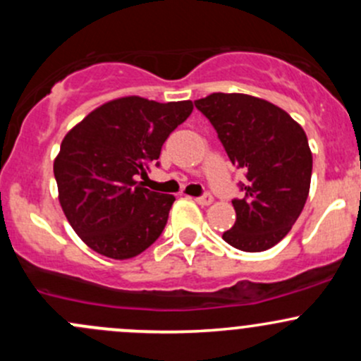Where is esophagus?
I'll use <instances>...</instances> for the list:
<instances>
[{"label": "esophagus", "mask_w": 361, "mask_h": 361, "mask_svg": "<svg viewBox=\"0 0 361 361\" xmlns=\"http://www.w3.org/2000/svg\"><path fill=\"white\" fill-rule=\"evenodd\" d=\"M195 201H197V204H201V206H207V204L213 202V197H211L209 192H206V194H202L201 197H197Z\"/></svg>", "instance_id": "1"}]
</instances>
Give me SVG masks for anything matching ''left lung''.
I'll use <instances>...</instances> for the list:
<instances>
[{
    "instance_id": "8db88e82",
    "label": "left lung",
    "mask_w": 361,
    "mask_h": 361,
    "mask_svg": "<svg viewBox=\"0 0 361 361\" xmlns=\"http://www.w3.org/2000/svg\"><path fill=\"white\" fill-rule=\"evenodd\" d=\"M194 104L246 176L239 183L243 197L232 201L234 227L221 238L250 253L272 248L307 201L312 154L304 129L285 110L248 94L216 92Z\"/></svg>"
}]
</instances>
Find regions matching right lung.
<instances>
[{"label":"right lung","instance_id":"right-lung-1","mask_svg":"<svg viewBox=\"0 0 361 361\" xmlns=\"http://www.w3.org/2000/svg\"><path fill=\"white\" fill-rule=\"evenodd\" d=\"M192 101L130 96L90 111L54 160L59 202L89 248L115 260L143 253L167 224L174 197L143 187L164 141L190 116Z\"/></svg>","mask_w":361,"mask_h":361}]
</instances>
